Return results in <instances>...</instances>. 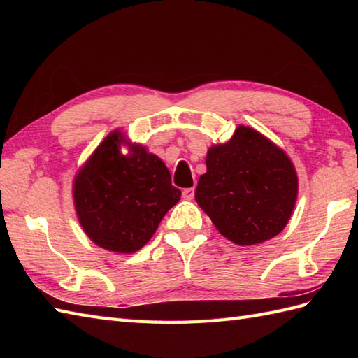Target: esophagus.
<instances>
[{
  "instance_id": "1",
  "label": "esophagus",
  "mask_w": 358,
  "mask_h": 358,
  "mask_svg": "<svg viewBox=\"0 0 358 358\" xmlns=\"http://www.w3.org/2000/svg\"><path fill=\"white\" fill-rule=\"evenodd\" d=\"M194 196H195V189L194 187H187V189H185L183 191V199L185 200H194Z\"/></svg>"
}]
</instances>
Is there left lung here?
I'll use <instances>...</instances> for the list:
<instances>
[{
    "mask_svg": "<svg viewBox=\"0 0 358 358\" xmlns=\"http://www.w3.org/2000/svg\"><path fill=\"white\" fill-rule=\"evenodd\" d=\"M206 167L195 200L223 237L252 246L285 229L299 178L277 144L252 127L238 126L229 141L209 148Z\"/></svg>",
    "mask_w": 358,
    "mask_h": 358,
    "instance_id": "obj_1",
    "label": "left lung"
}]
</instances>
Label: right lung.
I'll use <instances>...</instances> for the list:
<instances>
[{
	"mask_svg": "<svg viewBox=\"0 0 358 358\" xmlns=\"http://www.w3.org/2000/svg\"><path fill=\"white\" fill-rule=\"evenodd\" d=\"M123 145L127 155L120 152ZM180 196L162 159L120 131L106 136L73 180L83 231L96 246L117 254L146 245Z\"/></svg>",
	"mask_w": 358,
	"mask_h": 358,
	"instance_id": "right-lung-1",
	"label": "right lung"
}]
</instances>
